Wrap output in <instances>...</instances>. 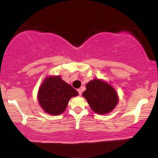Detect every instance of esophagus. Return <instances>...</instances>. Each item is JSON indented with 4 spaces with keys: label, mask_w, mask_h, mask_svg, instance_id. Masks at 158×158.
Segmentation results:
<instances>
[{
    "label": "esophagus",
    "mask_w": 158,
    "mask_h": 158,
    "mask_svg": "<svg viewBox=\"0 0 158 158\" xmlns=\"http://www.w3.org/2000/svg\"><path fill=\"white\" fill-rule=\"evenodd\" d=\"M77 91H78V93H79V95H81L82 94V90H81V89H77Z\"/></svg>",
    "instance_id": "34e87169"
}]
</instances>
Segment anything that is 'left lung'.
Returning a JSON list of instances; mask_svg holds the SVG:
<instances>
[{"label":"left lung","instance_id":"obj_1","mask_svg":"<svg viewBox=\"0 0 158 158\" xmlns=\"http://www.w3.org/2000/svg\"><path fill=\"white\" fill-rule=\"evenodd\" d=\"M86 90L82 96L85 98L92 110L98 114L111 112L116 106L118 97L110 84L95 79L86 84Z\"/></svg>","mask_w":158,"mask_h":158}]
</instances>
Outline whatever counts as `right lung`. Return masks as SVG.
Returning a JSON list of instances; mask_svg holds the SVG:
<instances>
[{
	"instance_id": "obj_1",
	"label": "right lung",
	"mask_w": 158,
	"mask_h": 158,
	"mask_svg": "<svg viewBox=\"0 0 158 158\" xmlns=\"http://www.w3.org/2000/svg\"><path fill=\"white\" fill-rule=\"evenodd\" d=\"M78 94V92L64 81L60 76H51L42 82L37 99L40 105L46 113L56 116L64 112L70 98Z\"/></svg>"
}]
</instances>
